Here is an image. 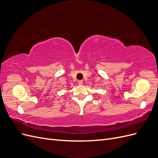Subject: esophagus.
Returning <instances> with one entry per match:
<instances>
[{
  "mask_svg": "<svg viewBox=\"0 0 158 158\" xmlns=\"http://www.w3.org/2000/svg\"><path fill=\"white\" fill-rule=\"evenodd\" d=\"M78 84L79 85H82L83 84V81L82 80H79L78 82Z\"/></svg>",
  "mask_w": 158,
  "mask_h": 158,
  "instance_id": "34e87169",
  "label": "esophagus"
}]
</instances>
